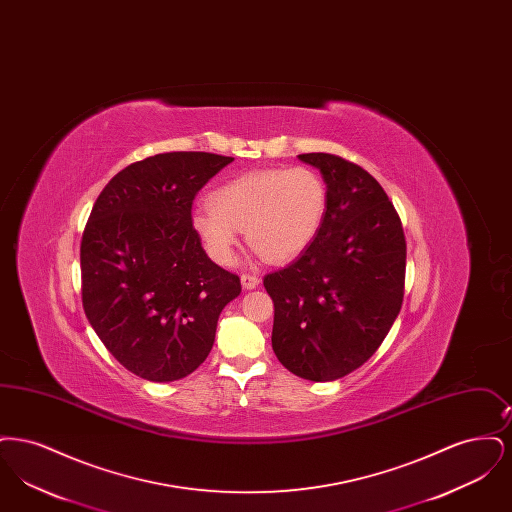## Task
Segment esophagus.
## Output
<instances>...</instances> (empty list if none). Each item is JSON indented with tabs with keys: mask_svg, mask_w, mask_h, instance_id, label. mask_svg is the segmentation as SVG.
Here are the masks:
<instances>
[{
	"mask_svg": "<svg viewBox=\"0 0 512 512\" xmlns=\"http://www.w3.org/2000/svg\"><path fill=\"white\" fill-rule=\"evenodd\" d=\"M240 280H242V286H244L245 290H253V288H257L259 282H261L259 276H255V274H242Z\"/></svg>",
	"mask_w": 512,
	"mask_h": 512,
	"instance_id": "1",
	"label": "esophagus"
}]
</instances>
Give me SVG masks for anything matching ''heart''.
I'll use <instances>...</instances> for the list:
<instances>
[{
  "label": "heart",
  "instance_id": "1",
  "mask_svg": "<svg viewBox=\"0 0 512 512\" xmlns=\"http://www.w3.org/2000/svg\"><path fill=\"white\" fill-rule=\"evenodd\" d=\"M328 209L324 178L309 167H278L222 182L209 205L192 213V226L217 265H230L240 232L272 263L301 255L317 238Z\"/></svg>",
  "mask_w": 512,
  "mask_h": 512
}]
</instances>
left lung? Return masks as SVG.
<instances>
[{"label": "left lung", "instance_id": "1", "mask_svg": "<svg viewBox=\"0 0 512 512\" xmlns=\"http://www.w3.org/2000/svg\"><path fill=\"white\" fill-rule=\"evenodd\" d=\"M328 188L322 228L263 284L274 303L272 349L299 378L332 382L365 365L390 332L405 292L401 219L374 176L332 153H303Z\"/></svg>", "mask_w": 512, "mask_h": 512}]
</instances>
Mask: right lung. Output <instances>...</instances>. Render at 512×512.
Returning a JSON list of instances; mask_svg holds the SVG:
<instances>
[{
  "mask_svg": "<svg viewBox=\"0 0 512 512\" xmlns=\"http://www.w3.org/2000/svg\"><path fill=\"white\" fill-rule=\"evenodd\" d=\"M234 157L172 151L136 161L99 194L80 244L82 307L109 353L149 382L192 374L220 311L242 292L192 226L197 192Z\"/></svg>",
  "mask_w": 512,
  "mask_h": 512,
  "instance_id": "right-lung-1",
  "label": "right lung"
}]
</instances>
